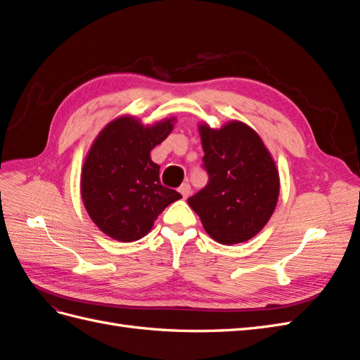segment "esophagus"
Returning <instances> with one entry per match:
<instances>
[{
	"instance_id": "1",
	"label": "esophagus",
	"mask_w": 360,
	"mask_h": 360,
	"mask_svg": "<svg viewBox=\"0 0 360 360\" xmlns=\"http://www.w3.org/2000/svg\"><path fill=\"white\" fill-rule=\"evenodd\" d=\"M179 192L181 193V197H183L184 200H186V198L189 197V195H191V186H189V183H183L181 186L179 188Z\"/></svg>"
}]
</instances>
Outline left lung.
I'll return each mask as SVG.
<instances>
[{
  "instance_id": "1",
  "label": "left lung",
  "mask_w": 360,
  "mask_h": 360,
  "mask_svg": "<svg viewBox=\"0 0 360 360\" xmlns=\"http://www.w3.org/2000/svg\"><path fill=\"white\" fill-rule=\"evenodd\" d=\"M198 130L209 183L188 202L217 243L248 242L276 209V163L255 130L237 120L221 129L201 123Z\"/></svg>"
}]
</instances>
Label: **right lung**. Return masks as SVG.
<instances>
[{"label": "right lung", "mask_w": 360, "mask_h": 360, "mask_svg": "<svg viewBox=\"0 0 360 360\" xmlns=\"http://www.w3.org/2000/svg\"><path fill=\"white\" fill-rule=\"evenodd\" d=\"M176 118L144 126L134 115L118 117L96 136L81 172V197L97 228L118 242L150 233L158 216L181 195L162 186L150 151L165 139Z\"/></svg>", "instance_id": "add662e5"}]
</instances>
